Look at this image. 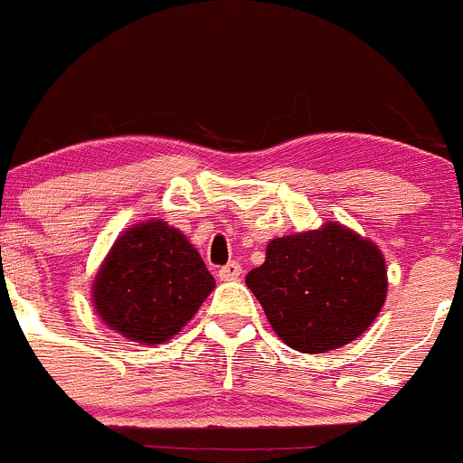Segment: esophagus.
<instances>
[{
  "label": "esophagus",
  "instance_id": "esophagus-1",
  "mask_svg": "<svg viewBox=\"0 0 463 463\" xmlns=\"http://www.w3.org/2000/svg\"><path fill=\"white\" fill-rule=\"evenodd\" d=\"M240 274H241V265L235 260L226 262V265L219 269V279H222V281H232V279H240Z\"/></svg>",
  "mask_w": 463,
  "mask_h": 463
}]
</instances>
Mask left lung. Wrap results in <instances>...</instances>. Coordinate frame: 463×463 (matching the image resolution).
Wrapping results in <instances>:
<instances>
[{
  "instance_id": "obj_1",
  "label": "left lung",
  "mask_w": 463,
  "mask_h": 463,
  "mask_svg": "<svg viewBox=\"0 0 463 463\" xmlns=\"http://www.w3.org/2000/svg\"><path fill=\"white\" fill-rule=\"evenodd\" d=\"M247 286L290 348L325 353L373 323L387 293L385 260L369 240L327 223L269 241Z\"/></svg>"
}]
</instances>
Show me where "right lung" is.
Returning <instances> with one entry per match:
<instances>
[{"mask_svg": "<svg viewBox=\"0 0 463 463\" xmlns=\"http://www.w3.org/2000/svg\"><path fill=\"white\" fill-rule=\"evenodd\" d=\"M214 288L201 253L164 222L128 228L94 281L103 323L140 344H164L184 327Z\"/></svg>", "mask_w": 463, "mask_h": 463, "instance_id": "right-lung-1", "label": "right lung"}]
</instances>
